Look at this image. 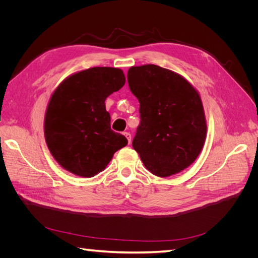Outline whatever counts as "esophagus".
<instances>
[{"label":"esophagus","mask_w":258,"mask_h":258,"mask_svg":"<svg viewBox=\"0 0 258 258\" xmlns=\"http://www.w3.org/2000/svg\"><path fill=\"white\" fill-rule=\"evenodd\" d=\"M124 137L127 138V140H128V142L130 143L131 142V135H130V132H124Z\"/></svg>","instance_id":"34e87169"}]
</instances>
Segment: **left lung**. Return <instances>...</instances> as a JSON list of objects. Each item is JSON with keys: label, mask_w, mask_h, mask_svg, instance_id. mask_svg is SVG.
Returning <instances> with one entry per match:
<instances>
[{"label": "left lung", "mask_w": 258, "mask_h": 258, "mask_svg": "<svg viewBox=\"0 0 258 258\" xmlns=\"http://www.w3.org/2000/svg\"><path fill=\"white\" fill-rule=\"evenodd\" d=\"M127 79L141 118L132 146L146 169L167 177L190 166L207 135L197 90L181 75L155 64L130 68Z\"/></svg>", "instance_id": "left-lung-1"}]
</instances>
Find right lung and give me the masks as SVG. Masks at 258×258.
I'll list each match as a JSON object with an SVG mask.
<instances>
[{"label":"right lung","mask_w":258,"mask_h":258,"mask_svg":"<svg viewBox=\"0 0 258 258\" xmlns=\"http://www.w3.org/2000/svg\"><path fill=\"white\" fill-rule=\"evenodd\" d=\"M126 79L120 69L97 67L68 77L54 90L45 115V139L53 158L76 175L105 169L114 153L128 144L111 129L105 99Z\"/></svg>","instance_id":"add662e5"}]
</instances>
